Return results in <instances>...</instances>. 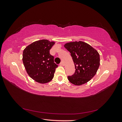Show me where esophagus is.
I'll return each instance as SVG.
<instances>
[{"label": "esophagus", "instance_id": "34e87169", "mask_svg": "<svg viewBox=\"0 0 122 122\" xmlns=\"http://www.w3.org/2000/svg\"><path fill=\"white\" fill-rule=\"evenodd\" d=\"M60 66H64V63L63 62H61L60 64Z\"/></svg>", "mask_w": 122, "mask_h": 122}]
</instances>
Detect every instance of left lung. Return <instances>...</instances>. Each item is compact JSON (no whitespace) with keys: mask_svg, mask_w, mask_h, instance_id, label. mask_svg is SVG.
<instances>
[{"mask_svg":"<svg viewBox=\"0 0 122 122\" xmlns=\"http://www.w3.org/2000/svg\"><path fill=\"white\" fill-rule=\"evenodd\" d=\"M64 46L71 53L75 65V73L68 76L69 82L80 86L89 81L96 74L100 65L98 51L82 41L68 42Z\"/></svg>","mask_w":122,"mask_h":122,"instance_id":"obj_1","label":"left lung"}]
</instances>
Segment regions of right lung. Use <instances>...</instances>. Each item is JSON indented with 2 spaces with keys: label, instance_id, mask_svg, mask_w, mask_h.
I'll return each instance as SVG.
<instances>
[{
  "label": "right lung",
  "instance_id": "obj_1",
  "mask_svg": "<svg viewBox=\"0 0 122 122\" xmlns=\"http://www.w3.org/2000/svg\"><path fill=\"white\" fill-rule=\"evenodd\" d=\"M55 44L47 40L35 41L23 51L22 61L28 75L40 83H46L53 79L58 67L49 51Z\"/></svg>",
  "mask_w": 122,
  "mask_h": 122
}]
</instances>
